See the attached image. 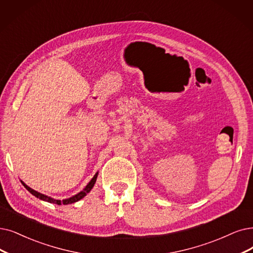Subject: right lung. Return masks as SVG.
<instances>
[{
    "label": "right lung",
    "instance_id": "right-lung-1",
    "mask_svg": "<svg viewBox=\"0 0 253 253\" xmlns=\"http://www.w3.org/2000/svg\"><path fill=\"white\" fill-rule=\"evenodd\" d=\"M97 174H98V173L96 172L95 175L92 177L91 180L89 181V184L86 186V188H85L83 191H81L80 193H78L77 195H75V196H73V197H70V198H67V199H64V200H56V199H54V198H52V197H48V196H46V195H44V194L39 193V192H37V191L31 189L30 187H28V186L24 183V181H22V184H23L24 187L30 192V193L33 194L35 197H37V198H39V199L47 201V203H50V204H56V205H58V206H60V205H69V204L76 203V201H79L80 199H82L84 196L87 195V193H89L90 190H91V189L93 188V186H94V184H95Z\"/></svg>",
    "mask_w": 253,
    "mask_h": 253
}]
</instances>
